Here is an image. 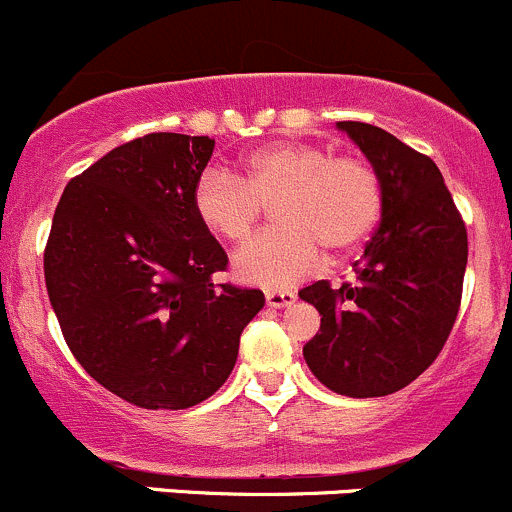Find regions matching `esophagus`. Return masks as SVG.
I'll use <instances>...</instances> for the list:
<instances>
[{"label": "esophagus", "mask_w": 512, "mask_h": 512, "mask_svg": "<svg viewBox=\"0 0 512 512\" xmlns=\"http://www.w3.org/2000/svg\"><path fill=\"white\" fill-rule=\"evenodd\" d=\"M295 300V293L293 291H266V303L271 305V308H286V305H291Z\"/></svg>", "instance_id": "obj_1"}]
</instances>
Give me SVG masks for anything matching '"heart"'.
Listing matches in <instances>:
<instances>
[{
    "instance_id": "heart-1",
    "label": "heart",
    "mask_w": 512,
    "mask_h": 512,
    "mask_svg": "<svg viewBox=\"0 0 512 512\" xmlns=\"http://www.w3.org/2000/svg\"><path fill=\"white\" fill-rule=\"evenodd\" d=\"M194 214L226 244L254 234L273 204L276 229L234 258L241 281L291 286L323 261V249L347 254L370 236L382 209V184L365 157L330 155L313 142H271L246 155L236 175L209 170L194 184Z\"/></svg>"
}]
</instances>
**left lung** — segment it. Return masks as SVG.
<instances>
[{
	"mask_svg": "<svg viewBox=\"0 0 512 512\" xmlns=\"http://www.w3.org/2000/svg\"><path fill=\"white\" fill-rule=\"evenodd\" d=\"M382 184V219L355 261V281H315L298 295L320 330L305 342L310 372L345 397H384L439 357L461 308L466 224L434 160L377 125L342 120Z\"/></svg>",
	"mask_w": 512,
	"mask_h": 512,
	"instance_id": "1",
	"label": "left lung"
}]
</instances>
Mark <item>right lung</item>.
<instances>
[{
	"label": "right lung",
	"instance_id": "right-lung-1",
	"mask_svg": "<svg viewBox=\"0 0 512 512\" xmlns=\"http://www.w3.org/2000/svg\"><path fill=\"white\" fill-rule=\"evenodd\" d=\"M214 140L150 133L66 184L44 278L68 350L142 409H187L226 382L263 293L217 283L229 258L194 214Z\"/></svg>",
	"mask_w": 512,
	"mask_h": 512
}]
</instances>
